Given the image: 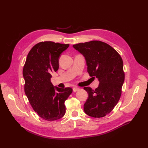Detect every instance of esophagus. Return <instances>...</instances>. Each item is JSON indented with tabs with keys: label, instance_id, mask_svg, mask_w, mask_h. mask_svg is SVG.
<instances>
[{
	"label": "esophagus",
	"instance_id": "1",
	"mask_svg": "<svg viewBox=\"0 0 148 148\" xmlns=\"http://www.w3.org/2000/svg\"><path fill=\"white\" fill-rule=\"evenodd\" d=\"M79 88H78L77 86H75V87L73 88V92H77V91H78L79 90Z\"/></svg>",
	"mask_w": 148,
	"mask_h": 148
}]
</instances>
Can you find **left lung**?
Here are the masks:
<instances>
[{
	"label": "left lung",
	"mask_w": 148,
	"mask_h": 148,
	"mask_svg": "<svg viewBox=\"0 0 148 148\" xmlns=\"http://www.w3.org/2000/svg\"><path fill=\"white\" fill-rule=\"evenodd\" d=\"M73 47L84 57L89 75L99 82L95 90L84 88L88 93L84 112L95 118L104 117L117 105L122 94L125 80L122 57L113 47L99 41L79 43Z\"/></svg>",
	"instance_id": "obj_1"
}]
</instances>
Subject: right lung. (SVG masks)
<instances>
[{
  "mask_svg": "<svg viewBox=\"0 0 148 148\" xmlns=\"http://www.w3.org/2000/svg\"><path fill=\"white\" fill-rule=\"evenodd\" d=\"M69 46L52 41L39 42L29 52L23 67L25 95L34 110L47 121L64 117L65 101L73 91L54 87L51 82L52 73L59 69L60 54Z\"/></svg>",
  "mask_w": 148,
  "mask_h": 148,
  "instance_id": "obj_1",
  "label": "right lung"
}]
</instances>
